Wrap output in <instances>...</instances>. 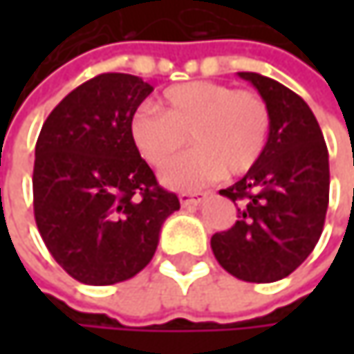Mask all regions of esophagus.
I'll list each match as a JSON object with an SVG mask.
<instances>
[{
  "label": "esophagus",
  "instance_id": "obj_1",
  "mask_svg": "<svg viewBox=\"0 0 354 354\" xmlns=\"http://www.w3.org/2000/svg\"><path fill=\"white\" fill-rule=\"evenodd\" d=\"M205 196H207V192H182V194H180V203H182V207H194V205H198Z\"/></svg>",
  "mask_w": 354,
  "mask_h": 354
}]
</instances>
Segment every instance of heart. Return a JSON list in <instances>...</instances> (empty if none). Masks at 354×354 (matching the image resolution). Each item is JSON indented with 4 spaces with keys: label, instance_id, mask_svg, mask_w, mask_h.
Wrapping results in <instances>:
<instances>
[{
    "label": "heart",
    "instance_id": "1",
    "mask_svg": "<svg viewBox=\"0 0 354 354\" xmlns=\"http://www.w3.org/2000/svg\"><path fill=\"white\" fill-rule=\"evenodd\" d=\"M270 127V108L260 94L217 82H188L162 94V110L137 108L129 135L153 168L166 166L190 141L194 149L172 162L162 180L176 190H194L225 172H250L266 151Z\"/></svg>",
    "mask_w": 354,
    "mask_h": 354
}]
</instances>
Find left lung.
Segmentation results:
<instances>
[{"instance_id":"obj_1","label":"left lung","mask_w":354,"mask_h":354,"mask_svg":"<svg viewBox=\"0 0 354 354\" xmlns=\"http://www.w3.org/2000/svg\"><path fill=\"white\" fill-rule=\"evenodd\" d=\"M270 108L262 160L219 190L238 207V221L211 238L217 262L236 279L274 283L289 277L318 244L330 194L328 149L312 108L283 84L240 71Z\"/></svg>"}]
</instances>
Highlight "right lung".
Wrapping results in <instances>:
<instances>
[{
  "label": "right lung",
  "mask_w": 354,
  "mask_h": 354,
  "mask_svg": "<svg viewBox=\"0 0 354 354\" xmlns=\"http://www.w3.org/2000/svg\"><path fill=\"white\" fill-rule=\"evenodd\" d=\"M153 92L137 75L102 73L67 94L35 149V219L59 266L86 285L143 270L164 221L180 209L129 135L131 114Z\"/></svg>",
  "instance_id": "right-lung-1"
}]
</instances>
